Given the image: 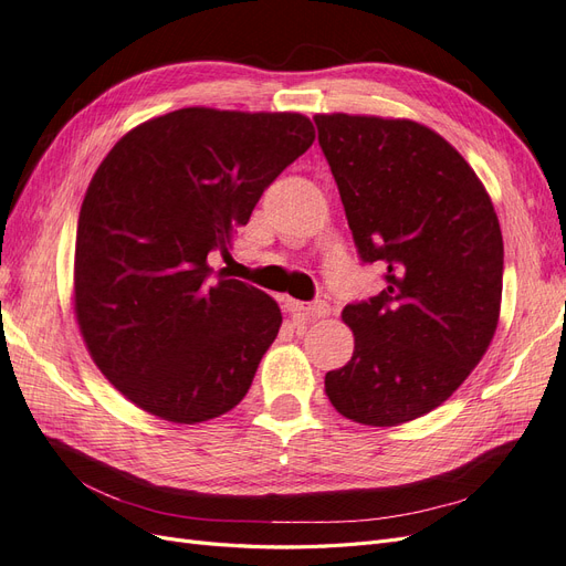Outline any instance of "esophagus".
Wrapping results in <instances>:
<instances>
[{
  "label": "esophagus",
  "mask_w": 566,
  "mask_h": 566,
  "mask_svg": "<svg viewBox=\"0 0 566 566\" xmlns=\"http://www.w3.org/2000/svg\"><path fill=\"white\" fill-rule=\"evenodd\" d=\"M287 312L293 314L295 321H312V318H321L331 314V306L325 302H314V304H304L297 300H287Z\"/></svg>",
  "instance_id": "1"
}]
</instances>
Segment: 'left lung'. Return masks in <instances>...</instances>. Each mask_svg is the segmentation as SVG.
Instances as JSON below:
<instances>
[{"label": "left lung", "mask_w": 566, "mask_h": 566, "mask_svg": "<svg viewBox=\"0 0 566 566\" xmlns=\"http://www.w3.org/2000/svg\"><path fill=\"white\" fill-rule=\"evenodd\" d=\"M364 262L385 290L342 312L347 366L325 373L337 413L394 427L430 413L486 354L501 316L503 233L484 184L460 153L413 119L316 115Z\"/></svg>", "instance_id": "left-lung-1"}]
</instances>
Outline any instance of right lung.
<instances>
[{
	"label": "right lung",
	"mask_w": 566,
	"mask_h": 566,
	"mask_svg": "<svg viewBox=\"0 0 566 566\" xmlns=\"http://www.w3.org/2000/svg\"><path fill=\"white\" fill-rule=\"evenodd\" d=\"M316 139L300 113L181 108L119 139L82 200L75 318L125 399L196 424L241 403L283 323L243 281H210L264 188Z\"/></svg>",
	"instance_id": "add662e5"
}]
</instances>
